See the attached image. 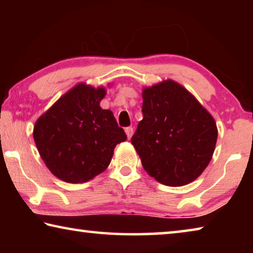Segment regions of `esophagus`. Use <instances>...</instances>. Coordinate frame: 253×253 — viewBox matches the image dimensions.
<instances>
[{"instance_id": "34e87169", "label": "esophagus", "mask_w": 253, "mask_h": 253, "mask_svg": "<svg viewBox=\"0 0 253 253\" xmlns=\"http://www.w3.org/2000/svg\"><path fill=\"white\" fill-rule=\"evenodd\" d=\"M125 132H126V135L128 137V139H129L130 137H131V135H132V132H134V129H132V127H126L125 128Z\"/></svg>"}]
</instances>
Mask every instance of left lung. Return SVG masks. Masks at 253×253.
<instances>
[{
  "label": "left lung",
  "instance_id": "1",
  "mask_svg": "<svg viewBox=\"0 0 253 253\" xmlns=\"http://www.w3.org/2000/svg\"><path fill=\"white\" fill-rule=\"evenodd\" d=\"M142 113L130 140L145 170L169 186H183L198 178L216 144L211 115L172 80L144 89Z\"/></svg>",
  "mask_w": 253,
  "mask_h": 253
}]
</instances>
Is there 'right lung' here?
Here are the masks:
<instances>
[{
  "label": "right lung",
  "instance_id": "obj_1",
  "mask_svg": "<svg viewBox=\"0 0 253 253\" xmlns=\"http://www.w3.org/2000/svg\"><path fill=\"white\" fill-rule=\"evenodd\" d=\"M105 89L80 84L38 119L33 138L51 173L84 183L108 168L114 148L127 139L113 113L101 109Z\"/></svg>",
  "mask_w": 253,
  "mask_h": 253
}]
</instances>
